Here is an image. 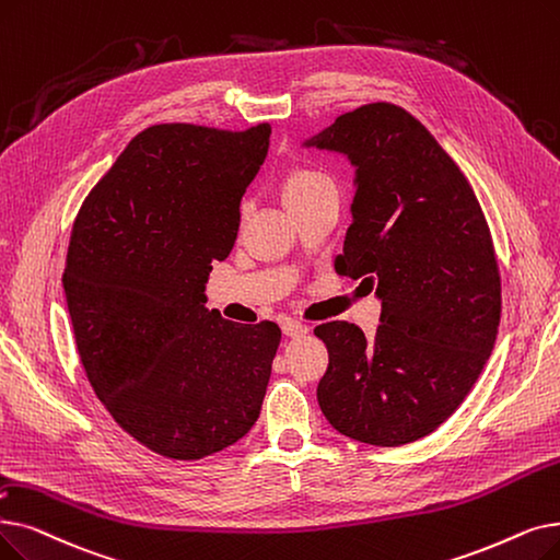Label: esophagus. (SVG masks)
<instances>
[{
    "mask_svg": "<svg viewBox=\"0 0 560 560\" xmlns=\"http://www.w3.org/2000/svg\"><path fill=\"white\" fill-rule=\"evenodd\" d=\"M281 329H283V334H285L288 338H298V336L308 334V327H306V325H302L300 320H290V318L281 323Z\"/></svg>",
    "mask_w": 560,
    "mask_h": 560,
    "instance_id": "obj_1",
    "label": "esophagus"
}]
</instances>
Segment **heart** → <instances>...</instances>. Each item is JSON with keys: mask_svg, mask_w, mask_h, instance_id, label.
Masks as SVG:
<instances>
[{"mask_svg": "<svg viewBox=\"0 0 560 560\" xmlns=\"http://www.w3.org/2000/svg\"><path fill=\"white\" fill-rule=\"evenodd\" d=\"M281 191L288 208L293 210L315 197H323L327 191H336L331 178L318 168L311 166H293L290 172L281 178Z\"/></svg>", "mask_w": 560, "mask_h": 560, "instance_id": "obj_1", "label": "heart"}]
</instances>
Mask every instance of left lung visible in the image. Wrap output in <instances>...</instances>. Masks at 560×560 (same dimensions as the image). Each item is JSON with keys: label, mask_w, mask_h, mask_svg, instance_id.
Returning <instances> with one entry per match:
<instances>
[{"label": "left lung", "mask_w": 560, "mask_h": 560, "mask_svg": "<svg viewBox=\"0 0 560 560\" xmlns=\"http://www.w3.org/2000/svg\"><path fill=\"white\" fill-rule=\"evenodd\" d=\"M354 166L352 224L336 272L375 288L380 327H315L329 366L325 419L350 440L402 446L440 428L490 359L501 318L492 235L459 166L392 103L338 116L304 141Z\"/></svg>", "instance_id": "8db88e82"}]
</instances>
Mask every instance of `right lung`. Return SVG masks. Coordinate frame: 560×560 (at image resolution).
I'll return each instance as SVG.
<instances>
[{"label": "right lung", "instance_id": "right-lung-1", "mask_svg": "<svg viewBox=\"0 0 560 560\" xmlns=\"http://www.w3.org/2000/svg\"><path fill=\"white\" fill-rule=\"evenodd\" d=\"M270 135L143 130L72 224L63 290L84 373L114 421L164 457L224 451L260 415L281 329L224 320L206 283L233 249Z\"/></svg>", "mask_w": 560, "mask_h": 560}]
</instances>
